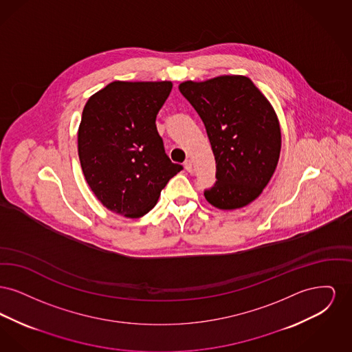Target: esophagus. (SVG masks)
<instances>
[{
    "instance_id": "obj_1",
    "label": "esophagus",
    "mask_w": 352,
    "mask_h": 352,
    "mask_svg": "<svg viewBox=\"0 0 352 352\" xmlns=\"http://www.w3.org/2000/svg\"><path fill=\"white\" fill-rule=\"evenodd\" d=\"M184 168L188 171V173H191L192 171V162L190 161V160H187V161H184Z\"/></svg>"
}]
</instances>
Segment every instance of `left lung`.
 <instances>
[{"instance_id":"1","label":"left lung","mask_w":352,"mask_h":352,"mask_svg":"<svg viewBox=\"0 0 352 352\" xmlns=\"http://www.w3.org/2000/svg\"><path fill=\"white\" fill-rule=\"evenodd\" d=\"M179 91L201 118L217 162L208 203L234 210L254 201L280 158L281 131L270 102L247 76L184 82Z\"/></svg>"}]
</instances>
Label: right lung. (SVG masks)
<instances>
[{
	"label": "right lung",
	"instance_id": "obj_1",
	"mask_svg": "<svg viewBox=\"0 0 352 352\" xmlns=\"http://www.w3.org/2000/svg\"><path fill=\"white\" fill-rule=\"evenodd\" d=\"M171 82H113L83 109L78 151L84 177L108 210L126 218L148 214L184 166L168 158L155 118Z\"/></svg>",
	"mask_w": 352,
	"mask_h": 352
}]
</instances>
